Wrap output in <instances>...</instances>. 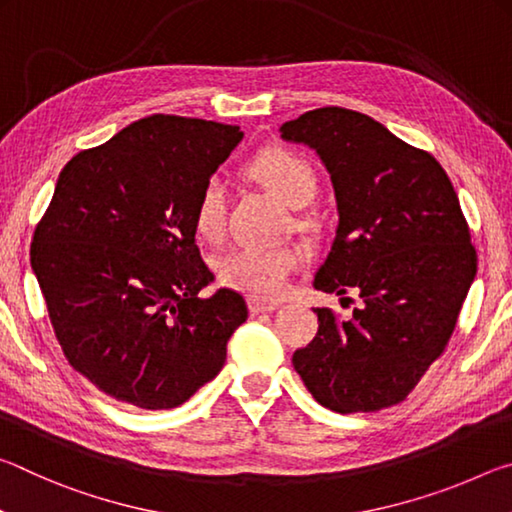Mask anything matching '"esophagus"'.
<instances>
[{
	"label": "esophagus",
	"mask_w": 512,
	"mask_h": 512,
	"mask_svg": "<svg viewBox=\"0 0 512 512\" xmlns=\"http://www.w3.org/2000/svg\"><path fill=\"white\" fill-rule=\"evenodd\" d=\"M248 309H250V314H266V311H273L275 305H273V302H264V300L250 298L248 300Z\"/></svg>",
	"instance_id": "1"
}]
</instances>
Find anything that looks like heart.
Segmentation results:
<instances>
[{
	"instance_id": "heart-1",
	"label": "heart",
	"mask_w": 512,
	"mask_h": 512,
	"mask_svg": "<svg viewBox=\"0 0 512 512\" xmlns=\"http://www.w3.org/2000/svg\"><path fill=\"white\" fill-rule=\"evenodd\" d=\"M248 176L268 194L291 210L307 207L318 192V178L302 155L287 149H266L248 162ZM225 228V189L210 180L198 194L194 207V230L203 241H219ZM300 253L296 248H232L216 259V277L223 287L246 293L264 302L282 298L291 275L298 271Z\"/></svg>"
}]
</instances>
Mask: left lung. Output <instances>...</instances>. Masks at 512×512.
<instances>
[{
    "mask_svg": "<svg viewBox=\"0 0 512 512\" xmlns=\"http://www.w3.org/2000/svg\"><path fill=\"white\" fill-rule=\"evenodd\" d=\"M280 133L320 155L339 205L314 287L361 298L348 320L316 309L318 334L293 368L329 411L400 404L445 352L476 275L452 180L431 153L348 108L309 110Z\"/></svg>",
    "mask_w": 512,
    "mask_h": 512,
    "instance_id": "1",
    "label": "left lung"
}]
</instances>
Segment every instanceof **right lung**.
I'll return each mask as SVG.
<instances>
[{
  "label": "right lung",
  "instance_id": "1",
  "mask_svg": "<svg viewBox=\"0 0 512 512\" xmlns=\"http://www.w3.org/2000/svg\"><path fill=\"white\" fill-rule=\"evenodd\" d=\"M244 133L151 115L76 153L36 225L31 268L65 359L101 393L176 409L219 375L248 318L196 246L194 207Z\"/></svg>",
  "mask_w": 512,
  "mask_h": 512
}]
</instances>
